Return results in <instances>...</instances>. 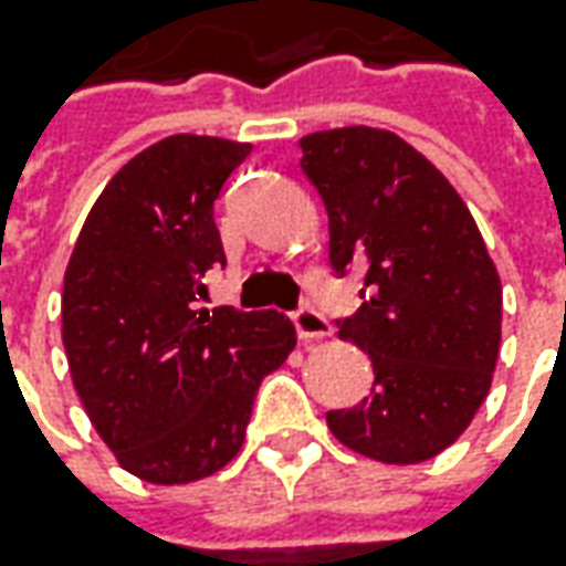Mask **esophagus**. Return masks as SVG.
Here are the masks:
<instances>
[{
    "label": "esophagus",
    "instance_id": "esophagus-1",
    "mask_svg": "<svg viewBox=\"0 0 566 566\" xmlns=\"http://www.w3.org/2000/svg\"><path fill=\"white\" fill-rule=\"evenodd\" d=\"M294 328H297L301 342H319V338H328V335H332L328 319H325L322 313H316L313 306H301V310L294 313Z\"/></svg>",
    "mask_w": 566,
    "mask_h": 566
}]
</instances>
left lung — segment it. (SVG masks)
I'll return each mask as SVG.
<instances>
[{
    "instance_id": "1",
    "label": "left lung",
    "mask_w": 566,
    "mask_h": 566,
    "mask_svg": "<svg viewBox=\"0 0 566 566\" xmlns=\"http://www.w3.org/2000/svg\"><path fill=\"white\" fill-rule=\"evenodd\" d=\"M303 175L328 212L335 272L366 269L338 335L373 360V395L325 422L344 448L422 463L451 448L492 388L501 279L451 181L403 137L332 127L301 137Z\"/></svg>"
}]
</instances>
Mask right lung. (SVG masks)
I'll return each instance as SVG.
<instances>
[{"label":"right lung","instance_id":"add662e5","mask_svg":"<svg viewBox=\"0 0 566 566\" xmlns=\"http://www.w3.org/2000/svg\"><path fill=\"white\" fill-rule=\"evenodd\" d=\"M250 144L175 134L99 193L71 250L62 344L108 451L153 485L219 473L241 451L260 381L294 350L275 310L200 306L224 265L212 203Z\"/></svg>","mask_w":566,"mask_h":566}]
</instances>
